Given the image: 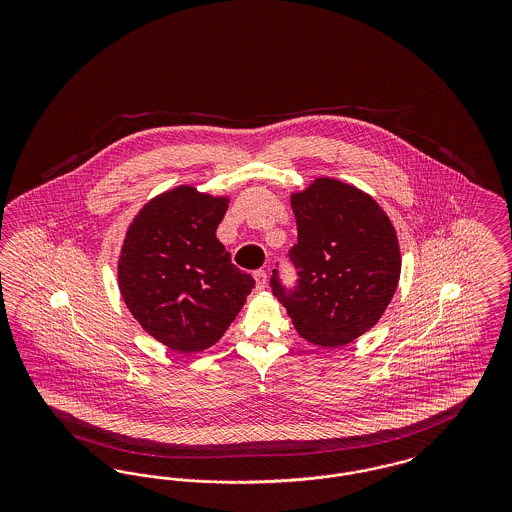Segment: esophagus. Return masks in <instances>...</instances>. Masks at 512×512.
I'll use <instances>...</instances> for the list:
<instances>
[{
  "label": "esophagus",
  "mask_w": 512,
  "mask_h": 512,
  "mask_svg": "<svg viewBox=\"0 0 512 512\" xmlns=\"http://www.w3.org/2000/svg\"><path fill=\"white\" fill-rule=\"evenodd\" d=\"M253 276H255V282H257V290H265L268 284L267 270H255Z\"/></svg>",
  "instance_id": "1"
}]
</instances>
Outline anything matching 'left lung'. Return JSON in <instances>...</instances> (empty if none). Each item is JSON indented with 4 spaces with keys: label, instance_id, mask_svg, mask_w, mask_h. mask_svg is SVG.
<instances>
[{
    "label": "left lung",
    "instance_id": "obj_1",
    "mask_svg": "<svg viewBox=\"0 0 512 512\" xmlns=\"http://www.w3.org/2000/svg\"><path fill=\"white\" fill-rule=\"evenodd\" d=\"M292 209L297 286L286 290L272 270V293L303 340L326 349L347 345L380 320L397 290L395 228L370 195L334 178L292 194Z\"/></svg>",
    "mask_w": 512,
    "mask_h": 512
}]
</instances>
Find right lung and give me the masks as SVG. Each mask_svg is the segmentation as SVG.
Returning a JSON list of instances; mask_svg holds the SVG:
<instances>
[{"mask_svg": "<svg viewBox=\"0 0 512 512\" xmlns=\"http://www.w3.org/2000/svg\"><path fill=\"white\" fill-rule=\"evenodd\" d=\"M228 201L178 186L147 201L126 230L122 299L147 334L176 353L215 345L255 288L217 238Z\"/></svg>", "mask_w": 512, "mask_h": 512, "instance_id": "1", "label": "right lung"}]
</instances>
